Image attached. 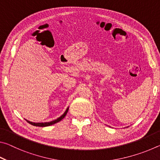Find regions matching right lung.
Returning <instances> with one entry per match:
<instances>
[{
	"mask_svg": "<svg viewBox=\"0 0 160 160\" xmlns=\"http://www.w3.org/2000/svg\"><path fill=\"white\" fill-rule=\"evenodd\" d=\"M68 111V108H67V109L66 112H64V113L62 116H61L60 117L58 118L57 119H56V120L52 121H50V122H45V123H34V122H31V121H29L28 120H26L29 124H32V125H33L34 126H40V127H45V126H51V125H53L54 123H56L59 122V121H61L62 119H63L66 115L67 114V112Z\"/></svg>",
	"mask_w": 160,
	"mask_h": 160,
	"instance_id": "1",
	"label": "right lung"
}]
</instances>
